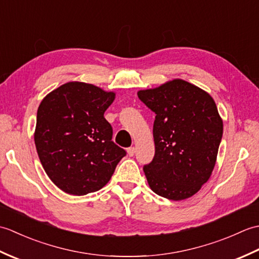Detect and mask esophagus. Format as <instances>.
Segmentation results:
<instances>
[{"label":"esophagus","instance_id":"esophagus-1","mask_svg":"<svg viewBox=\"0 0 259 259\" xmlns=\"http://www.w3.org/2000/svg\"><path fill=\"white\" fill-rule=\"evenodd\" d=\"M126 152H128L129 157H133L135 155V152H136V148L135 147H130V148H128V150H126Z\"/></svg>","mask_w":259,"mask_h":259}]
</instances>
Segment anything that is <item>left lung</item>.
Masks as SVG:
<instances>
[{
	"instance_id": "1",
	"label": "left lung",
	"mask_w": 259,
	"mask_h": 259,
	"mask_svg": "<svg viewBox=\"0 0 259 259\" xmlns=\"http://www.w3.org/2000/svg\"><path fill=\"white\" fill-rule=\"evenodd\" d=\"M138 97L156 113L155 157L144 167L153 192L184 200L211 176L223 137V119L212 97L183 79L167 81Z\"/></svg>"
}]
</instances>
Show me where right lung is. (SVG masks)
<instances>
[{
    "instance_id": "obj_1",
    "label": "right lung",
    "mask_w": 259,
    "mask_h": 259,
    "mask_svg": "<svg viewBox=\"0 0 259 259\" xmlns=\"http://www.w3.org/2000/svg\"><path fill=\"white\" fill-rule=\"evenodd\" d=\"M115 92L71 81L43 98L34 142L49 178L62 191L83 196L101 189L125 155L114 145L104 112Z\"/></svg>"
}]
</instances>
